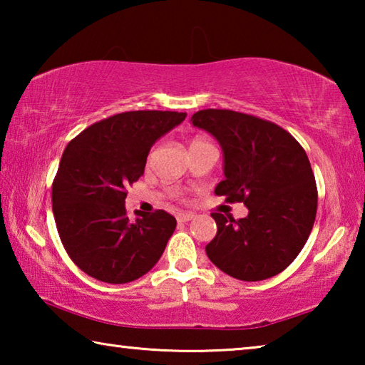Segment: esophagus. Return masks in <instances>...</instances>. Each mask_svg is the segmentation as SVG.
I'll list each match as a JSON object with an SVG mask.
<instances>
[{"instance_id":"obj_1","label":"esophagus","mask_w":365,"mask_h":365,"mask_svg":"<svg viewBox=\"0 0 365 365\" xmlns=\"http://www.w3.org/2000/svg\"><path fill=\"white\" fill-rule=\"evenodd\" d=\"M195 215L190 214V212H182V214H177V220L178 222H190L191 219H193Z\"/></svg>"}]
</instances>
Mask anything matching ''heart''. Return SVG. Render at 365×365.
Returning a JSON list of instances; mask_svg holds the SVG:
<instances>
[{"label": "heart", "mask_w": 365, "mask_h": 365, "mask_svg": "<svg viewBox=\"0 0 365 365\" xmlns=\"http://www.w3.org/2000/svg\"><path fill=\"white\" fill-rule=\"evenodd\" d=\"M205 143H209V141L202 140V138H193V140H191V143H190V150H191V148L200 146V145H205Z\"/></svg>", "instance_id": "1"}]
</instances>
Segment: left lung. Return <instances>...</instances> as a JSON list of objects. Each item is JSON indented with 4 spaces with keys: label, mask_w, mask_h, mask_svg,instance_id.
<instances>
[{
    "label": "left lung",
    "mask_w": 365,
    "mask_h": 365,
    "mask_svg": "<svg viewBox=\"0 0 365 365\" xmlns=\"http://www.w3.org/2000/svg\"><path fill=\"white\" fill-rule=\"evenodd\" d=\"M195 127L214 135L224 150V174L215 195L245 202L235 220L212 212L217 235L206 246L214 265L233 279L259 282L285 270L311 235L317 185L302 146L277 123L230 109H202Z\"/></svg>",
    "instance_id": "obj_1"
}]
</instances>
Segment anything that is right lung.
Returning <instances> with one entry per match:
<instances>
[{"instance_id":"obj_1","label":"right lung","mask_w":365,"mask_h":365,"mask_svg":"<svg viewBox=\"0 0 365 365\" xmlns=\"http://www.w3.org/2000/svg\"><path fill=\"white\" fill-rule=\"evenodd\" d=\"M175 110H128L93 123L69 141L53 180V214L67 255L106 283L140 279L175 230L163 209L127 217V187L143 175L154 141L185 120Z\"/></svg>"}]
</instances>
